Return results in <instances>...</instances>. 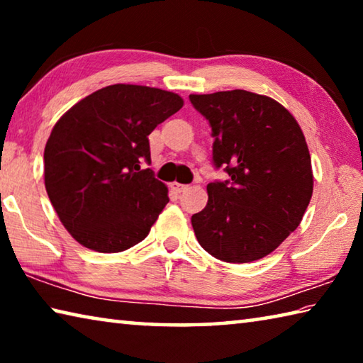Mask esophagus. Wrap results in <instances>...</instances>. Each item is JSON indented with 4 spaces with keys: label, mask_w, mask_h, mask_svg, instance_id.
<instances>
[{
    "label": "esophagus",
    "mask_w": 363,
    "mask_h": 363,
    "mask_svg": "<svg viewBox=\"0 0 363 363\" xmlns=\"http://www.w3.org/2000/svg\"><path fill=\"white\" fill-rule=\"evenodd\" d=\"M189 186H186V184H179V182H171V190H174V192L181 194L184 192V190H187Z\"/></svg>",
    "instance_id": "obj_1"
}]
</instances>
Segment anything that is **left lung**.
Listing matches in <instances>:
<instances>
[{"mask_svg":"<svg viewBox=\"0 0 363 363\" xmlns=\"http://www.w3.org/2000/svg\"><path fill=\"white\" fill-rule=\"evenodd\" d=\"M211 126L213 163L227 181L206 186L208 203L192 216L201 248L224 262H251L299 225L314 176L298 121L277 101L250 91L190 94Z\"/></svg>","mask_w":363,"mask_h":363,"instance_id":"left-lung-1","label":"left lung"}]
</instances>
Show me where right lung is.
Segmentation results:
<instances>
[{"instance_id":"add662e5","label":"right lung","mask_w":363,"mask_h":363,"mask_svg":"<svg viewBox=\"0 0 363 363\" xmlns=\"http://www.w3.org/2000/svg\"><path fill=\"white\" fill-rule=\"evenodd\" d=\"M182 106L169 91L112 84L54 125L45 147V186L79 245L118 253L149 235L169 199L167 186L140 163H150L149 134Z\"/></svg>"}]
</instances>
